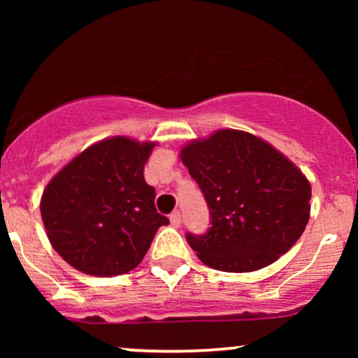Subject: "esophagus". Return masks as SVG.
<instances>
[{
  "label": "esophagus",
  "mask_w": 358,
  "mask_h": 358,
  "mask_svg": "<svg viewBox=\"0 0 358 358\" xmlns=\"http://www.w3.org/2000/svg\"><path fill=\"white\" fill-rule=\"evenodd\" d=\"M169 222H171L173 227H180V223H182V216H180V211H173L171 215H169Z\"/></svg>",
  "instance_id": "esophagus-1"
}]
</instances>
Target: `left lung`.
<instances>
[{
    "mask_svg": "<svg viewBox=\"0 0 358 358\" xmlns=\"http://www.w3.org/2000/svg\"><path fill=\"white\" fill-rule=\"evenodd\" d=\"M208 202L211 227L187 243L204 265L255 272L286 255L310 218L312 187L270 143L239 129L192 140L180 152Z\"/></svg>",
    "mask_w": 358,
    "mask_h": 358,
    "instance_id": "8db88e82",
    "label": "left lung"
}]
</instances>
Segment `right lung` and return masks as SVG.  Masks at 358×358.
<instances>
[{
  "label": "right lung",
  "instance_id": "obj_1",
  "mask_svg": "<svg viewBox=\"0 0 358 358\" xmlns=\"http://www.w3.org/2000/svg\"><path fill=\"white\" fill-rule=\"evenodd\" d=\"M154 145L112 136L50 180L39 206L46 236L76 270L95 277L128 273L147 255L159 227L169 223L143 178Z\"/></svg>",
  "mask_w": 358,
  "mask_h": 358
}]
</instances>
